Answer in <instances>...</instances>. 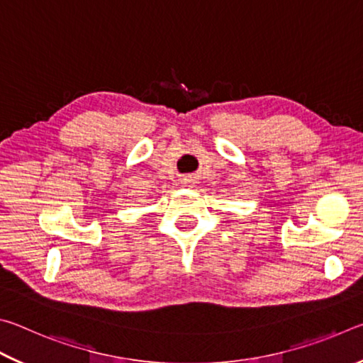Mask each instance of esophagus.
<instances>
[{
	"mask_svg": "<svg viewBox=\"0 0 363 363\" xmlns=\"http://www.w3.org/2000/svg\"><path fill=\"white\" fill-rule=\"evenodd\" d=\"M181 184L184 187H192L195 184V174H186L181 177Z\"/></svg>",
	"mask_w": 363,
	"mask_h": 363,
	"instance_id": "34e87169",
	"label": "esophagus"
}]
</instances>
